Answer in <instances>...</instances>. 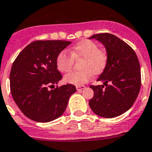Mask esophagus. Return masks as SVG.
I'll return each mask as SVG.
<instances>
[{"instance_id":"obj_1","label":"esophagus","mask_w":152,"mask_h":152,"mask_svg":"<svg viewBox=\"0 0 152 152\" xmlns=\"http://www.w3.org/2000/svg\"><path fill=\"white\" fill-rule=\"evenodd\" d=\"M85 86H76V89H77V91H81V90H84L85 89Z\"/></svg>"}]
</instances>
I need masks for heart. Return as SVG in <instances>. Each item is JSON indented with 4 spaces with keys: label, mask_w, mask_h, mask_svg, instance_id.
Returning <instances> with one entry per match:
<instances>
[{
    "label": "heart",
    "mask_w": 152,
    "mask_h": 152,
    "mask_svg": "<svg viewBox=\"0 0 152 152\" xmlns=\"http://www.w3.org/2000/svg\"><path fill=\"white\" fill-rule=\"evenodd\" d=\"M71 55L66 51H61L56 57V66L61 72H69L72 69L74 59H82L80 63L81 71L69 73L64 77L67 83L80 86L87 83L92 77V74L102 73L106 66L107 55L100 50L96 43L89 40L80 41L72 47Z\"/></svg>",
    "instance_id": "1"
}]
</instances>
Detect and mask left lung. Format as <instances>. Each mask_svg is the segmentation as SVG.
Instances as JSON below:
<instances>
[{"label": "left lung", "instance_id": "1", "mask_svg": "<svg viewBox=\"0 0 152 152\" xmlns=\"http://www.w3.org/2000/svg\"><path fill=\"white\" fill-rule=\"evenodd\" d=\"M92 38L105 46L108 61L97 79L103 82V85L90 86L94 96L89 105L99 116L115 118L131 108L140 93V62L132 47L114 34L102 33L93 34Z\"/></svg>", "mask_w": 152, "mask_h": 152}]
</instances>
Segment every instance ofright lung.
Masks as SVG:
<instances>
[{"mask_svg":"<svg viewBox=\"0 0 152 152\" xmlns=\"http://www.w3.org/2000/svg\"><path fill=\"white\" fill-rule=\"evenodd\" d=\"M65 41H36L18 55L10 74V91L17 106L29 119L47 123L64 113L75 86L56 87L62 78L56 66V57L71 44Z\"/></svg>","mask_w":152,"mask_h":152,"instance_id":"1","label":"right lung"}]
</instances>
